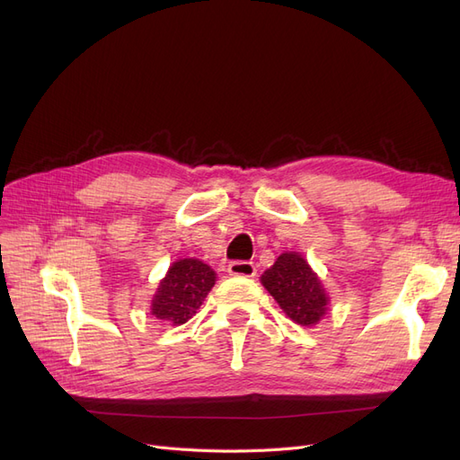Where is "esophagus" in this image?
<instances>
[{
    "label": "esophagus",
    "instance_id": "esophagus-1",
    "mask_svg": "<svg viewBox=\"0 0 460 460\" xmlns=\"http://www.w3.org/2000/svg\"><path fill=\"white\" fill-rule=\"evenodd\" d=\"M228 274L242 276V278H253L257 274V267L252 261H232L228 264Z\"/></svg>",
    "mask_w": 460,
    "mask_h": 460
}]
</instances>
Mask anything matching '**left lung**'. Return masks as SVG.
Wrapping results in <instances>:
<instances>
[{"mask_svg": "<svg viewBox=\"0 0 460 460\" xmlns=\"http://www.w3.org/2000/svg\"><path fill=\"white\" fill-rule=\"evenodd\" d=\"M261 284L296 324L314 326L328 313V291L309 261L297 252L278 257L272 267L262 272Z\"/></svg>", "mask_w": 460, "mask_h": 460, "instance_id": "obj_1", "label": "left lung"}]
</instances>
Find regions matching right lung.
<instances>
[{
    "instance_id": "right-lung-1",
    "label": "right lung",
    "mask_w": 460,
    "mask_h": 460,
    "mask_svg": "<svg viewBox=\"0 0 460 460\" xmlns=\"http://www.w3.org/2000/svg\"><path fill=\"white\" fill-rule=\"evenodd\" d=\"M217 282V272L199 259L174 261L159 282L149 313L171 326L186 324Z\"/></svg>"
}]
</instances>
